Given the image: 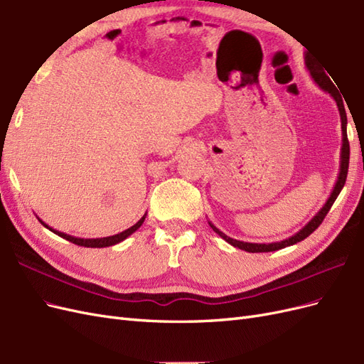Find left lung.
I'll use <instances>...</instances> for the list:
<instances>
[{
	"mask_svg": "<svg viewBox=\"0 0 364 364\" xmlns=\"http://www.w3.org/2000/svg\"><path fill=\"white\" fill-rule=\"evenodd\" d=\"M305 67H306L308 71H310L311 79L316 82V85L321 87V90H323L325 92H328L329 95L334 98L336 103H337V107H338V112H340V121H341V149H340V171H338V176H337V182L334 185L331 194H329L328 200L325 202V205L321 209H318V213L310 220V222H308L299 230V232H296L294 235L285 238L282 241H277V243H247V241L234 240V238L228 237L226 234H223L222 230H220L218 228H215L211 222H208L209 226L213 228V230H214L215 234H218L225 241H228L230 246L238 247L241 250H246V252H250V253L274 252V250H279V249H284V247H287V246H293L296 243H299V241L305 240L308 235L313 234L318 226H321L325 215L328 214V211H329V209H331L333 203L336 202L337 196L340 194L341 188H343V186H345L346 176H348V167H349V141H348V134H346L348 118H346V111H345V105H343V98L345 97L341 98L338 90L334 86L331 79H329V77L325 74V71L321 67H318V65L310 56H308V54H305Z\"/></svg>",
	"mask_w": 364,
	"mask_h": 364,
	"instance_id": "left-lung-1",
	"label": "left lung"
}]
</instances>
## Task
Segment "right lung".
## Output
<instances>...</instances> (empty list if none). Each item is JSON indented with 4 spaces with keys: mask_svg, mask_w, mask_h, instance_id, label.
Instances as JSON below:
<instances>
[{
    "mask_svg": "<svg viewBox=\"0 0 364 364\" xmlns=\"http://www.w3.org/2000/svg\"><path fill=\"white\" fill-rule=\"evenodd\" d=\"M146 215H147V214L142 215L134 226H130L129 229L123 230V232L111 235V237H103V238H79V237H73V235H68V234H65V232H59V230L50 228L47 223H43L39 217H38V218H39V222H41L43 226H46L47 229L51 230V232H54V234L62 237V238H65V240L71 241V243H74V245H77V246H85V247H109V246H114V245L121 243V241L126 240L129 235L134 234L135 230L139 229L141 225L144 223Z\"/></svg>",
    "mask_w": 364,
    "mask_h": 364,
    "instance_id": "right-lung-1",
    "label": "right lung"
}]
</instances>
